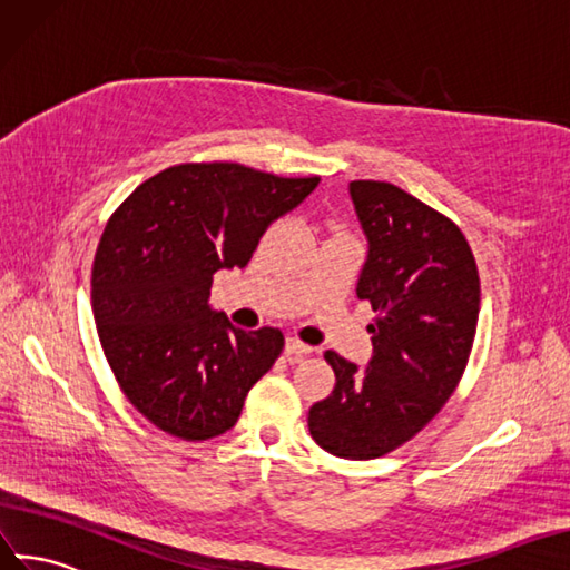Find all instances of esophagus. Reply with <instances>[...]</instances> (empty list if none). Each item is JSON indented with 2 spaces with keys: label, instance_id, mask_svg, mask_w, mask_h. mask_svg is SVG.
<instances>
[{
  "label": "esophagus",
  "instance_id": "obj_1",
  "mask_svg": "<svg viewBox=\"0 0 570 570\" xmlns=\"http://www.w3.org/2000/svg\"><path fill=\"white\" fill-rule=\"evenodd\" d=\"M284 351H286V355H307V353L313 351V346L303 344V341H298L296 336H288V338H286V346H284Z\"/></svg>",
  "mask_w": 570,
  "mask_h": 570
}]
</instances>
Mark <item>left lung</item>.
<instances>
[{
    "instance_id": "8db88e82",
    "label": "left lung",
    "mask_w": 570,
    "mask_h": 570,
    "mask_svg": "<svg viewBox=\"0 0 570 570\" xmlns=\"http://www.w3.org/2000/svg\"><path fill=\"white\" fill-rule=\"evenodd\" d=\"M367 238L355 294L377 313L367 367L334 351V392L307 428L338 459L370 461L409 442L442 411L468 365L480 315V276L461 229L394 184L351 181Z\"/></svg>"
}]
</instances>
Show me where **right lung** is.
Returning a JSON list of instances; mask_svg holds the SVG:
<instances>
[{
    "label": "right lung",
    "mask_w": 570,
    "mask_h": 570,
    "mask_svg": "<svg viewBox=\"0 0 570 570\" xmlns=\"http://www.w3.org/2000/svg\"><path fill=\"white\" fill-rule=\"evenodd\" d=\"M317 184L232 161L178 165L111 215L92 265V315L121 392L159 430L203 442L236 425L284 334L234 327L209 305L213 276L246 267L267 226Z\"/></svg>",
    "instance_id": "obj_1"
}]
</instances>
